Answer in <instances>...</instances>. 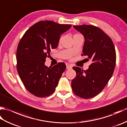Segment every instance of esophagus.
<instances>
[{
	"instance_id": "esophagus-1",
	"label": "esophagus",
	"mask_w": 127,
	"mask_h": 127,
	"mask_svg": "<svg viewBox=\"0 0 127 127\" xmlns=\"http://www.w3.org/2000/svg\"><path fill=\"white\" fill-rule=\"evenodd\" d=\"M72 65H69V64H66V69H70L72 68Z\"/></svg>"
}]
</instances>
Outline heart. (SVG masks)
Listing matches in <instances>:
<instances>
[{
  "label": "heart",
  "mask_w": 127,
  "mask_h": 127,
  "mask_svg": "<svg viewBox=\"0 0 127 127\" xmlns=\"http://www.w3.org/2000/svg\"><path fill=\"white\" fill-rule=\"evenodd\" d=\"M78 35V34H75L74 35ZM63 38H64V36H63V35H62V36H60V37H59V43H61V42L62 41V40H63Z\"/></svg>",
  "instance_id": "1"
}]
</instances>
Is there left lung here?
<instances>
[{
    "instance_id": "left-lung-1",
    "label": "left lung",
    "mask_w": 127,
    "mask_h": 127,
    "mask_svg": "<svg viewBox=\"0 0 127 127\" xmlns=\"http://www.w3.org/2000/svg\"><path fill=\"white\" fill-rule=\"evenodd\" d=\"M85 41L81 56H87L92 63L86 70L74 66L76 76L71 87L75 95L90 99L98 95L111 79L115 68L116 54L111 39L101 29L92 25L74 26Z\"/></svg>"
}]
</instances>
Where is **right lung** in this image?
Masks as SVG:
<instances>
[{
	"instance_id": "right-lung-1",
	"label": "right lung",
	"mask_w": 127,
	"mask_h": 127,
	"mask_svg": "<svg viewBox=\"0 0 127 127\" xmlns=\"http://www.w3.org/2000/svg\"><path fill=\"white\" fill-rule=\"evenodd\" d=\"M71 27L52 21H39L25 32L19 42L17 72L26 88L35 96L43 98L55 92L66 65L61 62L47 67L45 62L51 50L58 46L61 35Z\"/></svg>"
}]
</instances>
